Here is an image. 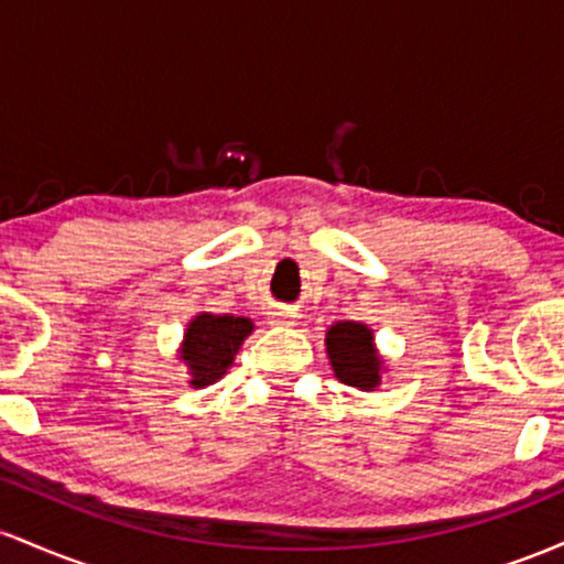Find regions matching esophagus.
<instances>
[{
	"instance_id": "1",
	"label": "esophagus",
	"mask_w": 564,
	"mask_h": 564,
	"mask_svg": "<svg viewBox=\"0 0 564 564\" xmlns=\"http://www.w3.org/2000/svg\"><path fill=\"white\" fill-rule=\"evenodd\" d=\"M270 315V323H278V326H291V323L296 321V313L294 310H286V307H275Z\"/></svg>"
}]
</instances>
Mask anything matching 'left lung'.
I'll list each match as a JSON object with an SVG mask.
<instances>
[{"label":"left lung","mask_w":564,"mask_h":564,"mask_svg":"<svg viewBox=\"0 0 564 564\" xmlns=\"http://www.w3.org/2000/svg\"><path fill=\"white\" fill-rule=\"evenodd\" d=\"M326 349L336 379L358 390H373L381 377V360L373 349V334L364 323H336L326 334Z\"/></svg>","instance_id":"left-lung-1"}]
</instances>
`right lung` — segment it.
Masks as SVG:
<instances>
[{
	"mask_svg": "<svg viewBox=\"0 0 564 564\" xmlns=\"http://www.w3.org/2000/svg\"><path fill=\"white\" fill-rule=\"evenodd\" d=\"M249 318H236V315H198L187 326L183 355L187 368H191V384L206 387L212 381L223 379L228 373V366L236 358L238 347L246 336L251 334Z\"/></svg>",
	"mask_w": 564,
	"mask_h": 564,
	"instance_id": "right-lung-1",
	"label": "right lung"
}]
</instances>
